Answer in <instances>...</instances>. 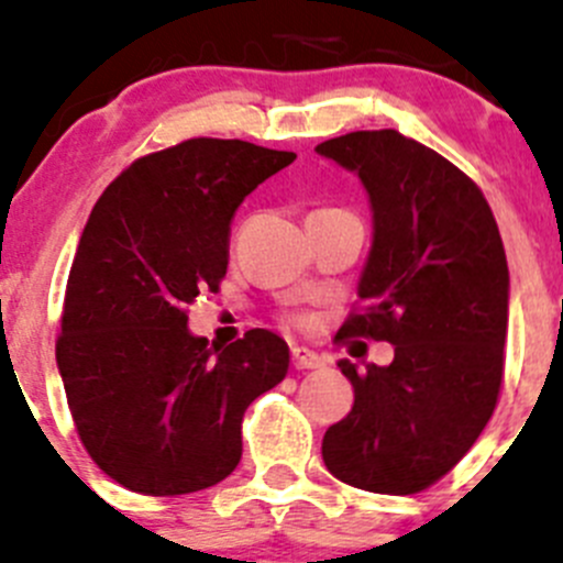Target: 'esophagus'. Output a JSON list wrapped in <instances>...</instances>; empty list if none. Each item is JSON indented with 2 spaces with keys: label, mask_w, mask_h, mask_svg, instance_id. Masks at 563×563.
Here are the masks:
<instances>
[{
  "label": "esophagus",
  "mask_w": 563,
  "mask_h": 563,
  "mask_svg": "<svg viewBox=\"0 0 563 563\" xmlns=\"http://www.w3.org/2000/svg\"><path fill=\"white\" fill-rule=\"evenodd\" d=\"M291 363L297 371H308V368H321L324 365V357L316 352H310V349H291Z\"/></svg>",
  "instance_id": "1"
}]
</instances>
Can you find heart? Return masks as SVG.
I'll use <instances>...</instances> for the list:
<instances>
[{
    "mask_svg": "<svg viewBox=\"0 0 563 563\" xmlns=\"http://www.w3.org/2000/svg\"><path fill=\"white\" fill-rule=\"evenodd\" d=\"M305 321H308V319H302V316H299V319H297V324H305Z\"/></svg>",
    "mask_w": 563,
    "mask_h": 563,
    "instance_id": "heart-1",
    "label": "heart"
}]
</instances>
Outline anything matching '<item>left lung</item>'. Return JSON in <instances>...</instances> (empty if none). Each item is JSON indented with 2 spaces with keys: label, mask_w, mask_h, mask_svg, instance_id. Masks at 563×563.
<instances>
[{
  "label": "left lung",
  "mask_w": 563,
  "mask_h": 563,
  "mask_svg": "<svg viewBox=\"0 0 563 563\" xmlns=\"http://www.w3.org/2000/svg\"><path fill=\"white\" fill-rule=\"evenodd\" d=\"M354 170L374 211L360 305L338 338L393 343L390 365L341 360L354 407L321 443L327 471L379 495L445 476L484 432L504 382L509 266L473 178L393 129L316 145Z\"/></svg>",
  "instance_id": "8db88e82"
}]
</instances>
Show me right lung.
Instances as JSON below:
<instances>
[{
	"instance_id": "right-lung-1",
	"label": "right lung",
	"mask_w": 563,
	"mask_h": 563,
	"mask_svg": "<svg viewBox=\"0 0 563 563\" xmlns=\"http://www.w3.org/2000/svg\"><path fill=\"white\" fill-rule=\"evenodd\" d=\"M294 159L195 136L131 162L92 206L65 286L57 368L81 445L131 493L187 495L231 476L244 409L286 376L280 335L250 330L211 349L187 330V308L220 291L242 200Z\"/></svg>"
}]
</instances>
